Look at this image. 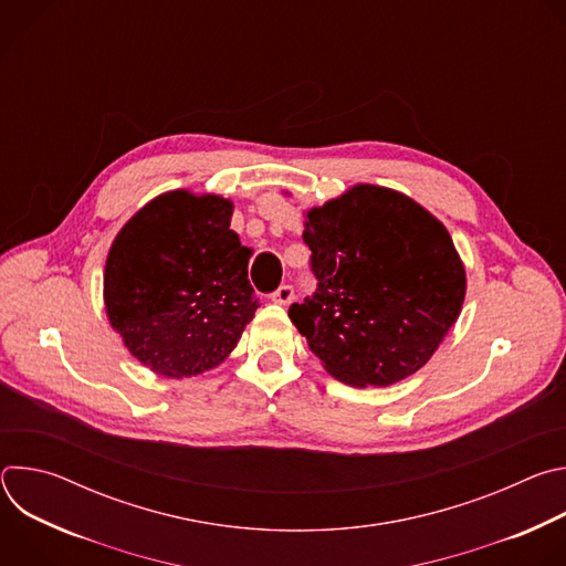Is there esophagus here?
<instances>
[{
  "mask_svg": "<svg viewBox=\"0 0 566 566\" xmlns=\"http://www.w3.org/2000/svg\"><path fill=\"white\" fill-rule=\"evenodd\" d=\"M271 300H273L275 304H282V306L291 304V300H293V286H289V284L280 286V289L271 295Z\"/></svg>",
  "mask_w": 566,
  "mask_h": 566,
  "instance_id": "34e87169",
  "label": "esophagus"
}]
</instances>
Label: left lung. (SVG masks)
Instances as JSON below:
<instances>
[{"instance_id": "obj_1", "label": "left lung", "mask_w": 566, "mask_h": 566, "mask_svg": "<svg viewBox=\"0 0 566 566\" xmlns=\"http://www.w3.org/2000/svg\"><path fill=\"white\" fill-rule=\"evenodd\" d=\"M317 293L289 317L334 378L389 387L417 374L457 322L465 266L412 197L356 184L304 214Z\"/></svg>"}]
</instances>
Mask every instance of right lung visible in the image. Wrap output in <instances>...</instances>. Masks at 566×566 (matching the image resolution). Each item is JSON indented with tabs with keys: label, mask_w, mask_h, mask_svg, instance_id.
Listing matches in <instances>:
<instances>
[{
	"label": "right lung",
	"mask_w": 566,
	"mask_h": 566,
	"mask_svg": "<svg viewBox=\"0 0 566 566\" xmlns=\"http://www.w3.org/2000/svg\"><path fill=\"white\" fill-rule=\"evenodd\" d=\"M232 201L170 190L114 237L103 300L112 329L149 371L190 378L221 365L253 319V249L230 228Z\"/></svg>",
	"instance_id": "add662e5"
}]
</instances>
